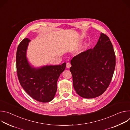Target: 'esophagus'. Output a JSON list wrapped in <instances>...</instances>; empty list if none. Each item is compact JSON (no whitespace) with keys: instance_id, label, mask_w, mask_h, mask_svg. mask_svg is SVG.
<instances>
[{"instance_id":"esophagus-1","label":"esophagus","mask_w":130,"mask_h":130,"mask_svg":"<svg viewBox=\"0 0 130 130\" xmlns=\"http://www.w3.org/2000/svg\"><path fill=\"white\" fill-rule=\"evenodd\" d=\"M70 67H71V64H70L69 62H68V63L66 64V67H67V68H69Z\"/></svg>"}]
</instances>
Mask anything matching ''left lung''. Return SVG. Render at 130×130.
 I'll return each instance as SVG.
<instances>
[{
    "instance_id": "1",
    "label": "left lung",
    "mask_w": 130,
    "mask_h": 130,
    "mask_svg": "<svg viewBox=\"0 0 130 130\" xmlns=\"http://www.w3.org/2000/svg\"><path fill=\"white\" fill-rule=\"evenodd\" d=\"M70 63L73 85L77 93L87 99L102 95L112 80L116 65L115 52L108 37L101 33L94 49L74 57Z\"/></svg>"
}]
</instances>
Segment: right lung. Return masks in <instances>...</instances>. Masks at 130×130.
<instances>
[{"label":"right lung","instance_id":"right-lung-1","mask_svg":"<svg viewBox=\"0 0 130 130\" xmlns=\"http://www.w3.org/2000/svg\"><path fill=\"white\" fill-rule=\"evenodd\" d=\"M30 40L24 39L16 52V69L20 83L27 93L34 99L41 102L51 101L57 90V81L65 69L66 63L58 65H46L35 68L27 58Z\"/></svg>","mask_w":130,"mask_h":130}]
</instances>
